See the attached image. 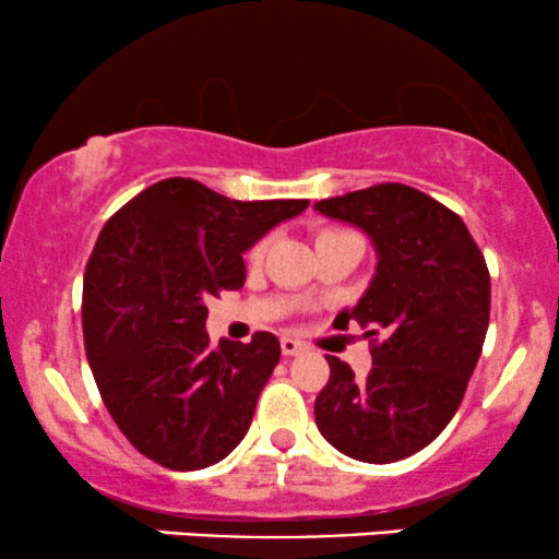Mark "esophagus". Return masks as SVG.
Segmentation results:
<instances>
[{
  "label": "esophagus",
  "instance_id": "34e87169",
  "mask_svg": "<svg viewBox=\"0 0 559 559\" xmlns=\"http://www.w3.org/2000/svg\"><path fill=\"white\" fill-rule=\"evenodd\" d=\"M281 352H284L286 357H294L299 355V352H305V344L294 336H281Z\"/></svg>",
  "mask_w": 559,
  "mask_h": 559
}]
</instances>
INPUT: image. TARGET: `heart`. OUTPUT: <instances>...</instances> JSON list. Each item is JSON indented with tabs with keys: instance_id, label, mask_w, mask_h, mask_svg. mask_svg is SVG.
I'll use <instances>...</instances> for the list:
<instances>
[{
	"instance_id": "b5f03b06",
	"label": "heart",
	"mask_w": 559,
	"mask_h": 559,
	"mask_svg": "<svg viewBox=\"0 0 559 559\" xmlns=\"http://www.w3.org/2000/svg\"><path fill=\"white\" fill-rule=\"evenodd\" d=\"M336 234H344V230L342 228H323L318 234V239H320V236H336ZM265 247H267V239H260L252 249H249V260H262V254H265Z\"/></svg>"
}]
</instances>
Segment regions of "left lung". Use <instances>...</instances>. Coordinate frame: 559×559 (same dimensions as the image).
<instances>
[{
	"instance_id": "8db88e82",
	"label": "left lung",
	"mask_w": 559,
	"mask_h": 559,
	"mask_svg": "<svg viewBox=\"0 0 559 559\" xmlns=\"http://www.w3.org/2000/svg\"><path fill=\"white\" fill-rule=\"evenodd\" d=\"M316 210L368 230L378 249L373 284L333 323L368 329L373 368L355 378L325 355L316 423L346 457L394 463L431 444L463 402L489 329V267L463 217L413 186L376 183Z\"/></svg>"
}]
</instances>
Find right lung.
Here are the masks:
<instances>
[{"label":"right lung","instance_id":"add662e5","mask_svg":"<svg viewBox=\"0 0 559 559\" xmlns=\"http://www.w3.org/2000/svg\"><path fill=\"white\" fill-rule=\"evenodd\" d=\"M307 204L239 202L165 178L99 230L83 273V346L107 413L144 457L199 471L249 431L281 344L267 331L210 344L207 301L241 288V254Z\"/></svg>","mask_w":559,"mask_h":559}]
</instances>
